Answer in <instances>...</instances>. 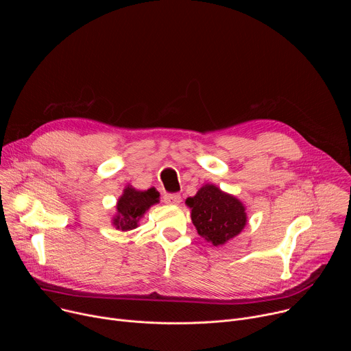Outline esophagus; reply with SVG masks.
I'll list each match as a JSON object with an SVG mask.
<instances>
[{
  "label": "esophagus",
  "mask_w": 351,
  "mask_h": 351,
  "mask_svg": "<svg viewBox=\"0 0 351 351\" xmlns=\"http://www.w3.org/2000/svg\"><path fill=\"white\" fill-rule=\"evenodd\" d=\"M164 202L167 204H172V206L179 204L180 203V194L179 193H167L164 195Z\"/></svg>",
  "instance_id": "1"
}]
</instances>
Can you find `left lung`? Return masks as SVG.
Segmentation results:
<instances>
[{
  "label": "left lung",
  "instance_id": "8db88e82",
  "mask_svg": "<svg viewBox=\"0 0 351 351\" xmlns=\"http://www.w3.org/2000/svg\"><path fill=\"white\" fill-rule=\"evenodd\" d=\"M186 204L191 208V221L198 234L214 245L237 236L247 222L244 206L214 184L203 186L186 199Z\"/></svg>",
  "mask_w": 351,
  "mask_h": 351
}]
</instances>
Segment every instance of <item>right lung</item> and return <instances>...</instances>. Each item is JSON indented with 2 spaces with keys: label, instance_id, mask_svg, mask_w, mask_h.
Returning <instances> with one entry per match:
<instances>
[{
  "label": "right lung",
  "instance_id": "right-lung-1",
  "mask_svg": "<svg viewBox=\"0 0 351 351\" xmlns=\"http://www.w3.org/2000/svg\"><path fill=\"white\" fill-rule=\"evenodd\" d=\"M158 198L160 193L154 187L144 191L126 187L117 206L118 215L114 218V225L121 230L137 228L138 219L149 207L158 203Z\"/></svg>",
  "mask_w": 351,
  "mask_h": 351
}]
</instances>
